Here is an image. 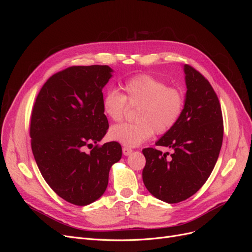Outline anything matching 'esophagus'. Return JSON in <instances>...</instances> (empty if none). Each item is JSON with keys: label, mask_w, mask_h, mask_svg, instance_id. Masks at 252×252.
Instances as JSON below:
<instances>
[{"label": "esophagus", "mask_w": 252, "mask_h": 252, "mask_svg": "<svg viewBox=\"0 0 252 252\" xmlns=\"http://www.w3.org/2000/svg\"><path fill=\"white\" fill-rule=\"evenodd\" d=\"M131 152H133V149L127 148V147H124V148H123V153H124V155H126V156L129 155Z\"/></svg>", "instance_id": "esophagus-1"}]
</instances>
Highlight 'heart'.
<instances>
[{
    "label": "heart",
    "mask_w": 252,
    "mask_h": 252,
    "mask_svg": "<svg viewBox=\"0 0 252 252\" xmlns=\"http://www.w3.org/2000/svg\"><path fill=\"white\" fill-rule=\"evenodd\" d=\"M124 94L109 89L102 100L103 111L112 122H121L127 104L138 106L135 123L121 124L111 127L109 137L126 146L135 147L147 141L153 133L163 135L173 128L184 109L181 90L168 87L160 79L149 74L129 77L121 84Z\"/></svg>",
    "instance_id": "heart-1"
}]
</instances>
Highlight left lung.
<instances>
[{"mask_svg":"<svg viewBox=\"0 0 252 252\" xmlns=\"http://www.w3.org/2000/svg\"><path fill=\"white\" fill-rule=\"evenodd\" d=\"M187 93L176 126L156 142L155 148L142 150L146 164L142 177L145 187L157 199L178 203L199 190L213 171L221 148L223 122L220 104L207 79L191 65L184 66Z\"/></svg>","mask_w":252,"mask_h":252,"instance_id":"left-lung-1","label":"left lung"}]
</instances>
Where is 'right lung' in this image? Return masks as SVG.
<instances>
[{
    "label": "right lung",
    "mask_w": 252,
    "mask_h": 252,
    "mask_svg": "<svg viewBox=\"0 0 252 252\" xmlns=\"http://www.w3.org/2000/svg\"><path fill=\"white\" fill-rule=\"evenodd\" d=\"M111 72L107 65L65 68L49 77L32 107L30 135L37 167L51 189L74 205L100 198L111 165L122 158L119 143L98 144L109 127L102 90Z\"/></svg>",
    "instance_id": "right-lung-1"
}]
</instances>
